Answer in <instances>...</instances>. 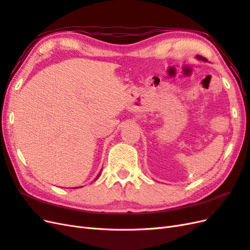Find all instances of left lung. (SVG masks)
Instances as JSON below:
<instances>
[{
  "label": "left lung",
  "instance_id": "8db88e82",
  "mask_svg": "<svg viewBox=\"0 0 250 250\" xmlns=\"http://www.w3.org/2000/svg\"><path fill=\"white\" fill-rule=\"evenodd\" d=\"M196 57H197V58H198V59H201V60H204V61H205V58H203V57H202V56H196Z\"/></svg>",
  "mask_w": 250,
  "mask_h": 250
}]
</instances>
